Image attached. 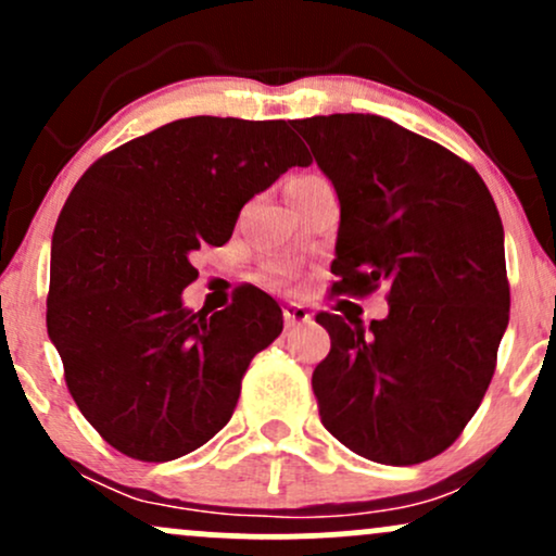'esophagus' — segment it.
Wrapping results in <instances>:
<instances>
[{
	"instance_id": "1",
	"label": "esophagus",
	"mask_w": 556,
	"mask_h": 556,
	"mask_svg": "<svg viewBox=\"0 0 556 556\" xmlns=\"http://www.w3.org/2000/svg\"><path fill=\"white\" fill-rule=\"evenodd\" d=\"M311 318H314V314H311V311L305 308V305H300V303H287L285 305V324H287V329L300 327V324H311Z\"/></svg>"
}]
</instances>
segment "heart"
Returning <instances> with one entry per match:
<instances>
[{"label": "heart", "instance_id": "heart-1", "mask_svg": "<svg viewBox=\"0 0 556 556\" xmlns=\"http://www.w3.org/2000/svg\"><path fill=\"white\" fill-rule=\"evenodd\" d=\"M311 177H316V175H303V177H295V180L287 182V188H295V185L308 182ZM292 274H295V269H292L290 261H271V264L266 266V279H269V285H274V287H282V285L290 282Z\"/></svg>", "mask_w": 556, "mask_h": 556}]
</instances>
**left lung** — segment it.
<instances>
[{
  "label": "left lung",
  "mask_w": 556,
  "mask_h": 556,
  "mask_svg": "<svg viewBox=\"0 0 556 556\" xmlns=\"http://www.w3.org/2000/svg\"><path fill=\"white\" fill-rule=\"evenodd\" d=\"M340 198L334 292L389 287L363 327L318 314V416L366 460L416 465L460 437L486 394L509 321L504 229L481 175L376 114L295 119Z\"/></svg>",
  "instance_id": "obj_1"
}]
</instances>
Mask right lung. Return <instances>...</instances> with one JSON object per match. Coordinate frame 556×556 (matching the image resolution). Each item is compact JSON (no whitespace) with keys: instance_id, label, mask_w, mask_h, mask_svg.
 I'll return each instance as SVG.
<instances>
[{"instance_id":"add662e5","label":"right lung","mask_w":556,"mask_h":556,"mask_svg":"<svg viewBox=\"0 0 556 556\" xmlns=\"http://www.w3.org/2000/svg\"><path fill=\"white\" fill-rule=\"evenodd\" d=\"M303 146L285 119L188 117L88 167L56 219L47 329L75 405L127 457L167 463L232 418L253 355L282 311L240 287L225 311H190V253L225 245L240 208Z\"/></svg>"}]
</instances>
